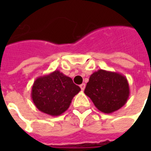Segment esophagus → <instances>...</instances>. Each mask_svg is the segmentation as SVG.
Wrapping results in <instances>:
<instances>
[{"label": "esophagus", "mask_w": 151, "mask_h": 151, "mask_svg": "<svg viewBox=\"0 0 151 151\" xmlns=\"http://www.w3.org/2000/svg\"><path fill=\"white\" fill-rule=\"evenodd\" d=\"M80 88H81V91H84L85 88V84H84V83L81 84V85H80Z\"/></svg>", "instance_id": "34e87169"}]
</instances>
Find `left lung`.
<instances>
[{
  "label": "left lung",
  "instance_id": "obj_1",
  "mask_svg": "<svg viewBox=\"0 0 151 151\" xmlns=\"http://www.w3.org/2000/svg\"><path fill=\"white\" fill-rule=\"evenodd\" d=\"M85 93L101 112L111 114L127 103L130 90L123 74L99 70L90 76Z\"/></svg>",
  "mask_w": 151,
  "mask_h": 151
}]
</instances>
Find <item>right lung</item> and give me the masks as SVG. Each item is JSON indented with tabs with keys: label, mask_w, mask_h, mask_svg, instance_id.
<instances>
[{
	"label": "right lung",
	"mask_w": 151,
	"mask_h": 151,
	"mask_svg": "<svg viewBox=\"0 0 151 151\" xmlns=\"http://www.w3.org/2000/svg\"><path fill=\"white\" fill-rule=\"evenodd\" d=\"M81 91L73 80L59 70L41 76L32 86L31 98L40 111L51 116H59L70 105Z\"/></svg>",
	"instance_id": "1"
}]
</instances>
